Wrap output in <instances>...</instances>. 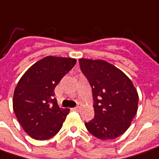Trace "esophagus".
<instances>
[{
	"label": "esophagus",
	"mask_w": 159,
	"mask_h": 159,
	"mask_svg": "<svg viewBox=\"0 0 159 159\" xmlns=\"http://www.w3.org/2000/svg\"><path fill=\"white\" fill-rule=\"evenodd\" d=\"M72 110H73V111H78L80 110V107L79 106L75 107V108H73Z\"/></svg>",
	"instance_id": "obj_1"
}]
</instances>
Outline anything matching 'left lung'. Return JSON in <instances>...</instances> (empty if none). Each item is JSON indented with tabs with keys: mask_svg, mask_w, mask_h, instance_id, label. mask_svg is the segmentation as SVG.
Returning a JSON list of instances; mask_svg holds the SVG:
<instances>
[{
	"mask_svg": "<svg viewBox=\"0 0 159 159\" xmlns=\"http://www.w3.org/2000/svg\"><path fill=\"white\" fill-rule=\"evenodd\" d=\"M92 88L94 119L85 126L101 140L114 139L127 130L139 108V94L123 71L104 60L79 59Z\"/></svg>",
	"mask_w": 159,
	"mask_h": 159,
	"instance_id": "obj_1",
	"label": "left lung"
}]
</instances>
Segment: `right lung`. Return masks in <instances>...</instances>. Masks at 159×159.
I'll return each instance as SVG.
<instances>
[{"mask_svg":"<svg viewBox=\"0 0 159 159\" xmlns=\"http://www.w3.org/2000/svg\"><path fill=\"white\" fill-rule=\"evenodd\" d=\"M75 62L70 57H46L34 63L19 80L13 109L22 129L32 139L47 140L61 129L70 109L58 106L54 89Z\"/></svg>","mask_w":159,"mask_h":159,"instance_id":"1","label":"right lung"}]
</instances>
